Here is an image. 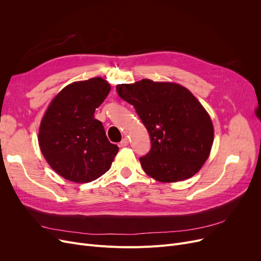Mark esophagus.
Listing matches in <instances>:
<instances>
[{"mask_svg":"<svg viewBox=\"0 0 261 261\" xmlns=\"http://www.w3.org/2000/svg\"><path fill=\"white\" fill-rule=\"evenodd\" d=\"M119 145H120L121 147L128 146V145H129V139H128V138H123V139L121 140V142L119 143Z\"/></svg>","mask_w":261,"mask_h":261,"instance_id":"esophagus-1","label":"esophagus"}]
</instances>
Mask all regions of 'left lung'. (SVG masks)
Segmentation results:
<instances>
[{
	"instance_id": "8db88e82",
	"label": "left lung",
	"mask_w": 261,
	"mask_h": 261,
	"mask_svg": "<svg viewBox=\"0 0 261 261\" xmlns=\"http://www.w3.org/2000/svg\"><path fill=\"white\" fill-rule=\"evenodd\" d=\"M146 127L151 148L140 159L144 171L164 183L195 175L211 153L214 127L206 110L186 88L143 79L116 87Z\"/></svg>"
}]
</instances>
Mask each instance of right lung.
<instances>
[{
    "mask_svg": "<svg viewBox=\"0 0 261 261\" xmlns=\"http://www.w3.org/2000/svg\"><path fill=\"white\" fill-rule=\"evenodd\" d=\"M111 87L100 77L62 89L41 120L39 146L49 166L64 179L88 183L106 173L118 152L109 142L95 110Z\"/></svg>",
    "mask_w": 261,
    "mask_h": 261,
    "instance_id": "obj_1",
    "label": "right lung"
}]
</instances>
